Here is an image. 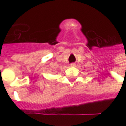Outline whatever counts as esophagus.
<instances>
[{"mask_svg": "<svg viewBox=\"0 0 126 126\" xmlns=\"http://www.w3.org/2000/svg\"><path fill=\"white\" fill-rule=\"evenodd\" d=\"M75 66H76V64L74 63H72L70 64V67H75Z\"/></svg>", "mask_w": 126, "mask_h": 126, "instance_id": "obj_1", "label": "esophagus"}]
</instances>
